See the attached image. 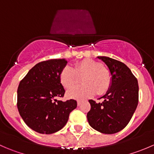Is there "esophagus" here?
Segmentation results:
<instances>
[{
	"label": "esophagus",
	"instance_id": "obj_1",
	"mask_svg": "<svg viewBox=\"0 0 154 154\" xmlns=\"http://www.w3.org/2000/svg\"><path fill=\"white\" fill-rule=\"evenodd\" d=\"M77 105H78V106H80V100H77Z\"/></svg>",
	"mask_w": 154,
	"mask_h": 154
}]
</instances>
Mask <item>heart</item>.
<instances>
[{
  "mask_svg": "<svg viewBox=\"0 0 154 154\" xmlns=\"http://www.w3.org/2000/svg\"><path fill=\"white\" fill-rule=\"evenodd\" d=\"M82 79L83 85L68 91V97L85 98L97 93L102 95L109 89L112 77L109 69L94 60L86 59L75 63L74 68L66 66L60 74V81L63 87L71 88Z\"/></svg>",
  "mask_w": 154,
  "mask_h": 154,
  "instance_id": "heart-1",
  "label": "heart"
}]
</instances>
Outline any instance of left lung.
<instances>
[{
  "label": "left lung",
  "mask_w": 154,
  "mask_h": 154,
  "mask_svg": "<svg viewBox=\"0 0 154 154\" xmlns=\"http://www.w3.org/2000/svg\"><path fill=\"white\" fill-rule=\"evenodd\" d=\"M108 66L112 83L101 103L89 100L87 113L89 125L105 134H114L128 125L139 103V85L125 63L107 57H97Z\"/></svg>",
  "instance_id": "8db88e82"
}]
</instances>
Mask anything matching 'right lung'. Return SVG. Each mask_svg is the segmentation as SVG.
Here are the masks:
<instances>
[{
    "instance_id": "add662e5",
    "label": "right lung",
    "mask_w": 154,
    "mask_h": 154,
    "mask_svg": "<svg viewBox=\"0 0 154 154\" xmlns=\"http://www.w3.org/2000/svg\"><path fill=\"white\" fill-rule=\"evenodd\" d=\"M65 59L41 62L20 81L17 106L20 116L29 128L42 134H51L67 123L69 114L77 106L75 100L63 102L66 91L60 81V74L67 64Z\"/></svg>"
}]
</instances>
